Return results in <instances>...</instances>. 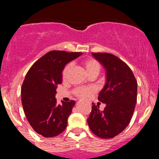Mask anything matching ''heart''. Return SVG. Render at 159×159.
<instances>
[{
    "label": "heart",
    "mask_w": 159,
    "mask_h": 159,
    "mask_svg": "<svg viewBox=\"0 0 159 159\" xmlns=\"http://www.w3.org/2000/svg\"><path fill=\"white\" fill-rule=\"evenodd\" d=\"M72 63H69L65 66L63 71V77L66 78L70 72L71 69L72 67ZM84 66L86 71L88 73L89 75L93 74L98 75L101 69V65L99 62L96 61L94 58H88L84 61ZM96 91V89L93 87H77L74 90V94L77 96L78 97L81 98H86L93 94Z\"/></svg>",
    "instance_id": "obj_1"
}]
</instances>
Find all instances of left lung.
<instances>
[{
    "instance_id": "obj_1",
    "label": "left lung",
    "mask_w": 159,
    "mask_h": 159,
    "mask_svg": "<svg viewBox=\"0 0 159 159\" xmlns=\"http://www.w3.org/2000/svg\"><path fill=\"white\" fill-rule=\"evenodd\" d=\"M106 70V83L98 99L106 105L104 111L92 103L87 119L90 130L101 138H112L121 133L132 117L137 102L138 83L125 62L109 53H92Z\"/></svg>"
}]
</instances>
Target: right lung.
<instances>
[{
  "label": "right lung",
  "instance_id": "right-lung-1",
  "mask_svg": "<svg viewBox=\"0 0 159 159\" xmlns=\"http://www.w3.org/2000/svg\"><path fill=\"white\" fill-rule=\"evenodd\" d=\"M81 52L51 51L30 67L21 87V103L27 120L36 133L45 138L57 136L67 126L75 102L57 103L55 94L62 83L65 66Z\"/></svg>",
  "mask_w": 159,
  "mask_h": 159
}]
</instances>
